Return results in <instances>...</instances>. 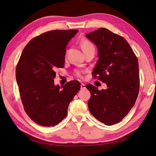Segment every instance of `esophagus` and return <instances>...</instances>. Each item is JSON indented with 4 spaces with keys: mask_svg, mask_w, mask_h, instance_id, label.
<instances>
[{
    "mask_svg": "<svg viewBox=\"0 0 156 156\" xmlns=\"http://www.w3.org/2000/svg\"><path fill=\"white\" fill-rule=\"evenodd\" d=\"M84 88H85V84L83 83H81V89H84Z\"/></svg>",
    "mask_w": 156,
    "mask_h": 156,
    "instance_id": "obj_1",
    "label": "esophagus"
}]
</instances>
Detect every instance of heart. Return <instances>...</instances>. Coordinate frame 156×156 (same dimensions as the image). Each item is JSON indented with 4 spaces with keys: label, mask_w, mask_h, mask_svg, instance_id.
Returning <instances> with one entry per match:
<instances>
[{
    "label": "heart",
    "mask_w": 156,
    "mask_h": 156,
    "mask_svg": "<svg viewBox=\"0 0 156 156\" xmlns=\"http://www.w3.org/2000/svg\"><path fill=\"white\" fill-rule=\"evenodd\" d=\"M81 48L83 49V51H85L88 49L93 48H94V47L90 43V42H89L88 41H87V40H84V41H82V43H81ZM76 75L79 77H81L82 73H81V72H80V71H77V72H76Z\"/></svg>",
    "instance_id": "heart-1"
}]
</instances>
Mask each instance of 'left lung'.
<instances>
[{
	"label": "left lung",
	"instance_id": "8db88e82",
	"mask_svg": "<svg viewBox=\"0 0 156 156\" xmlns=\"http://www.w3.org/2000/svg\"><path fill=\"white\" fill-rule=\"evenodd\" d=\"M98 49L93 75L107 84L99 90L88 84L86 88L91 96L89 111L96 119L107 126L120 122L133 107L139 90L137 58L125 38L105 28L86 34Z\"/></svg>",
	"mask_w": 156,
	"mask_h": 156
}]
</instances>
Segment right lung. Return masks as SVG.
Here are the masks:
<instances>
[{"mask_svg": "<svg viewBox=\"0 0 156 156\" xmlns=\"http://www.w3.org/2000/svg\"><path fill=\"white\" fill-rule=\"evenodd\" d=\"M78 30H55L30 41L16 68V81L25 111L42 126L58 124L66 116L69 103L81 88L78 81L55 85L56 68L64 66L66 48Z\"/></svg>", "mask_w": 156, "mask_h": 156, "instance_id": "add662e5", "label": "right lung"}]
</instances>
